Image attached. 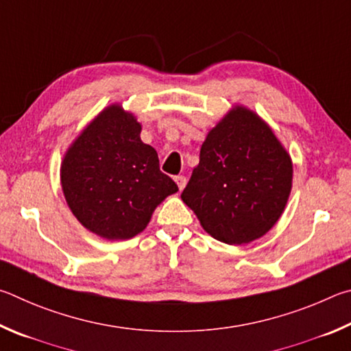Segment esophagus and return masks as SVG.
<instances>
[{
	"instance_id": "esophagus-1",
	"label": "esophagus",
	"mask_w": 351,
	"mask_h": 351,
	"mask_svg": "<svg viewBox=\"0 0 351 351\" xmlns=\"http://www.w3.org/2000/svg\"><path fill=\"white\" fill-rule=\"evenodd\" d=\"M174 180L177 183V186H179V189L182 191V189L185 188V185H186V177L185 176H176Z\"/></svg>"
}]
</instances>
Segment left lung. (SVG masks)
Returning <instances> with one entry per match:
<instances>
[{
	"label": "left lung",
	"mask_w": 351,
	"mask_h": 351,
	"mask_svg": "<svg viewBox=\"0 0 351 351\" xmlns=\"http://www.w3.org/2000/svg\"><path fill=\"white\" fill-rule=\"evenodd\" d=\"M291 182L290 154L271 128L253 110L236 106L208 132L182 200L208 234L243 245L278 222Z\"/></svg>",
	"instance_id": "8db88e82"
}]
</instances>
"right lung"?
Listing matches in <instances>:
<instances>
[{
  "mask_svg": "<svg viewBox=\"0 0 351 351\" xmlns=\"http://www.w3.org/2000/svg\"><path fill=\"white\" fill-rule=\"evenodd\" d=\"M140 132L131 112L110 104L83 129L61 163V188L72 214L108 241L137 236L154 210L179 191Z\"/></svg>",
  "mask_w": 351,
  "mask_h": 351,
  "instance_id": "1",
  "label": "right lung"
}]
</instances>
